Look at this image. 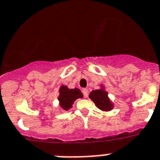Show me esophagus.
Instances as JSON below:
<instances>
[{
    "label": "esophagus",
    "instance_id": "1",
    "mask_svg": "<svg viewBox=\"0 0 160 160\" xmlns=\"http://www.w3.org/2000/svg\"><path fill=\"white\" fill-rule=\"evenodd\" d=\"M82 92H83V95H84V98H87L88 96V90L87 88H83L82 90Z\"/></svg>",
    "mask_w": 160,
    "mask_h": 160
}]
</instances>
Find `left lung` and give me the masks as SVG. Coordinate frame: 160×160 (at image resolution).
<instances>
[{
  "label": "left lung",
  "mask_w": 160,
  "mask_h": 160,
  "mask_svg": "<svg viewBox=\"0 0 160 160\" xmlns=\"http://www.w3.org/2000/svg\"><path fill=\"white\" fill-rule=\"evenodd\" d=\"M89 97L95 103L97 108H99L101 110L109 111L113 108V105L108 97V92L105 90H93L90 92Z\"/></svg>",
  "instance_id": "left-lung-1"
}]
</instances>
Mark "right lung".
I'll return each instance as SVG.
<instances>
[{
	"label": "right lung",
	"mask_w": 160,
	"mask_h": 160,
	"mask_svg": "<svg viewBox=\"0 0 160 160\" xmlns=\"http://www.w3.org/2000/svg\"><path fill=\"white\" fill-rule=\"evenodd\" d=\"M83 94L78 88L69 89L67 86H61L59 89V101L60 106L64 110H68L72 106V104L78 98H82Z\"/></svg>",
	"instance_id": "right-lung-1"
}]
</instances>
